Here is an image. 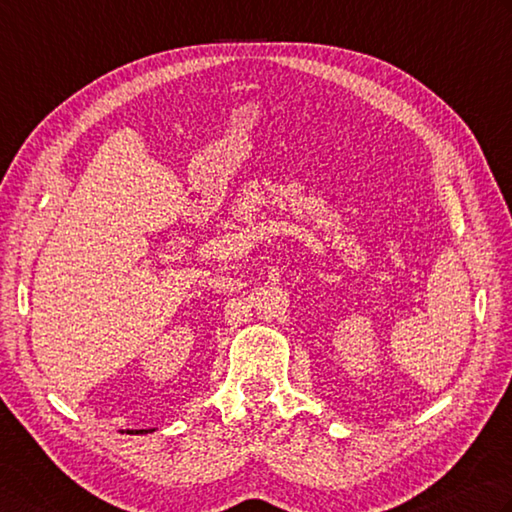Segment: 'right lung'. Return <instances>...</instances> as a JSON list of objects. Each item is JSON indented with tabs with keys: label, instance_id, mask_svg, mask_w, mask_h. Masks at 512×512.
<instances>
[{
	"label": "right lung",
	"instance_id": "obj_1",
	"mask_svg": "<svg viewBox=\"0 0 512 512\" xmlns=\"http://www.w3.org/2000/svg\"><path fill=\"white\" fill-rule=\"evenodd\" d=\"M157 428H142V430H119V433H126V435H148V433H155Z\"/></svg>",
	"mask_w": 512,
	"mask_h": 512
}]
</instances>
